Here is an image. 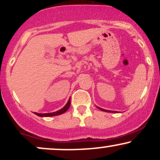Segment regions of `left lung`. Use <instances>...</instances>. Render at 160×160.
<instances>
[{
    "instance_id": "obj_1",
    "label": "left lung",
    "mask_w": 160,
    "mask_h": 160,
    "mask_svg": "<svg viewBox=\"0 0 160 160\" xmlns=\"http://www.w3.org/2000/svg\"><path fill=\"white\" fill-rule=\"evenodd\" d=\"M100 110H102V111H105V112H111V113H115L116 111H108V110H104V109H102V108H98Z\"/></svg>"
}]
</instances>
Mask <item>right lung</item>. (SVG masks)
Here are the masks:
<instances>
[{
	"mask_svg": "<svg viewBox=\"0 0 160 160\" xmlns=\"http://www.w3.org/2000/svg\"><path fill=\"white\" fill-rule=\"evenodd\" d=\"M71 98H69L68 102V103L66 104V105L63 108H62L61 110L59 111H56V112H53V113H34L36 115L39 116V117H53V116H57V115H59V114H62L63 113H65L68 110V108L71 105Z\"/></svg>",
	"mask_w": 160,
	"mask_h": 160,
	"instance_id": "add662e5",
	"label": "right lung"
}]
</instances>
